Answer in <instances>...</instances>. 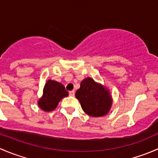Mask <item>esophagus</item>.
Returning a JSON list of instances; mask_svg holds the SVG:
<instances>
[{"mask_svg": "<svg viewBox=\"0 0 158 158\" xmlns=\"http://www.w3.org/2000/svg\"><path fill=\"white\" fill-rule=\"evenodd\" d=\"M69 94L70 96H74V95H75V91H74V90L69 91Z\"/></svg>", "mask_w": 158, "mask_h": 158, "instance_id": "34e87169", "label": "esophagus"}]
</instances>
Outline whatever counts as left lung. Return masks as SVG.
<instances>
[{
	"label": "left lung",
	"mask_w": 158,
	"mask_h": 158,
	"mask_svg": "<svg viewBox=\"0 0 158 158\" xmlns=\"http://www.w3.org/2000/svg\"><path fill=\"white\" fill-rule=\"evenodd\" d=\"M83 111L92 117H102L108 114L112 104L109 89L91 78L83 79L76 92Z\"/></svg>",
	"instance_id": "8db88e82"
}]
</instances>
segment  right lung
Listing matches in <instances>:
<instances>
[{
	"label": "right lung",
	"instance_id": "obj_1",
	"mask_svg": "<svg viewBox=\"0 0 158 158\" xmlns=\"http://www.w3.org/2000/svg\"><path fill=\"white\" fill-rule=\"evenodd\" d=\"M69 92L64 85L56 81L49 79L44 88L43 96L38 101V106L45 111H53L62 98L68 96Z\"/></svg>",
	"mask_w": 158,
	"mask_h": 158
}]
</instances>
